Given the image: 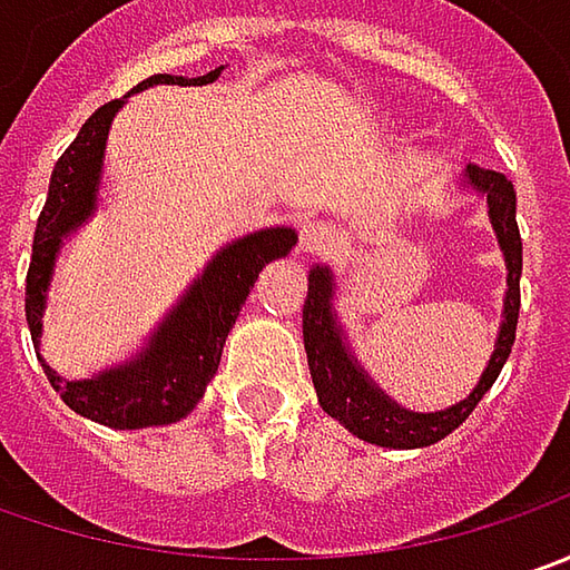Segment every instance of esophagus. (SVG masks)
<instances>
[{"instance_id": "34e87169", "label": "esophagus", "mask_w": 570, "mask_h": 570, "mask_svg": "<svg viewBox=\"0 0 570 570\" xmlns=\"http://www.w3.org/2000/svg\"><path fill=\"white\" fill-rule=\"evenodd\" d=\"M331 243H334V236H331L327 224H318V220H303L299 224V246H296L299 255H322Z\"/></svg>"}]
</instances>
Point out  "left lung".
<instances>
[{"label":"left lung","mask_w":570,"mask_h":570,"mask_svg":"<svg viewBox=\"0 0 570 570\" xmlns=\"http://www.w3.org/2000/svg\"><path fill=\"white\" fill-rule=\"evenodd\" d=\"M461 188H470L485 198L489 207V224L495 229L504 271H508V289H504V308H501L499 337L489 363L482 368L476 387L463 397L461 403L439 410V413H416L406 410L394 397H387L372 375L365 372L363 363L356 360L353 344L346 337L344 322L337 318L334 308V271L327 265H312L308 271V296L303 305V341L305 356H308V372L312 384L318 391V403L327 416L350 429L356 439L379 448H429L442 442L461 425L482 394L495 384L499 372L511 356L514 334H518L520 312V267H523V246H520L518 229V195L514 186L495 173V169L466 167L463 169Z\"/></svg>","instance_id":"obj_1"}]
</instances>
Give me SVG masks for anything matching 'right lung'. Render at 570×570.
<instances>
[{
	"instance_id": "1",
	"label": "right lung",
	"mask_w": 570,
	"mask_h": 570,
	"mask_svg": "<svg viewBox=\"0 0 570 570\" xmlns=\"http://www.w3.org/2000/svg\"><path fill=\"white\" fill-rule=\"evenodd\" d=\"M220 71L224 66L198 78L150 75L148 81L128 90L126 97L109 100L90 116L69 150L56 160L50 176V195L37 220L28 267L24 312L30 341L47 379L66 406L109 429H150L186 420L205 397L207 382L217 375L226 334L239 318V308L246 305L248 289L255 286L262 267L289 255V248L296 246L293 226H267L226 243L186 286V293L164 315V322L150 331L145 346L135 356H128L126 363L94 372L90 379H62L40 353L43 312L50 299L56 258L66 239H71V233H78L97 214L109 126L116 112L138 90H148L154 85H210L220 78Z\"/></svg>"
}]
</instances>
